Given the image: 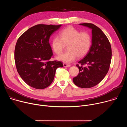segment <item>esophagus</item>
I'll use <instances>...</instances> for the list:
<instances>
[{
  "label": "esophagus",
  "instance_id": "1",
  "mask_svg": "<svg viewBox=\"0 0 127 127\" xmlns=\"http://www.w3.org/2000/svg\"><path fill=\"white\" fill-rule=\"evenodd\" d=\"M63 66L64 67H70L71 65L66 63H63Z\"/></svg>",
  "mask_w": 127,
  "mask_h": 127
}]
</instances>
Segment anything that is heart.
Segmentation results:
<instances>
[{
    "label": "heart",
    "instance_id": "b5f03b06",
    "mask_svg": "<svg viewBox=\"0 0 127 127\" xmlns=\"http://www.w3.org/2000/svg\"><path fill=\"white\" fill-rule=\"evenodd\" d=\"M92 36L87 32H80L72 26H69L61 30L59 37H54L51 42L53 50L57 55L61 54L68 45V51L58 57L61 61L71 63L77 57L80 58L89 51L92 45Z\"/></svg>",
    "mask_w": 127,
    "mask_h": 127
}]
</instances>
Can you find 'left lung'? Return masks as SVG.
Segmentation results:
<instances>
[{"label":"left lung","instance_id":"left-lung-1","mask_svg":"<svg viewBox=\"0 0 127 127\" xmlns=\"http://www.w3.org/2000/svg\"><path fill=\"white\" fill-rule=\"evenodd\" d=\"M79 25L92 29V44L76 64L79 73L73 81L79 87L87 88L98 84L107 74L111 62L112 48L109 40L98 27L89 23Z\"/></svg>","mask_w":127,"mask_h":127}]
</instances>
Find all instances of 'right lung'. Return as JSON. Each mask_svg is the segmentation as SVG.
<instances>
[{"label":"right lung","instance_id":"1","mask_svg":"<svg viewBox=\"0 0 127 127\" xmlns=\"http://www.w3.org/2000/svg\"><path fill=\"white\" fill-rule=\"evenodd\" d=\"M61 26L37 25L18 39L14 61L18 73L28 85L39 89L48 87L54 80L56 69L63 66L61 61H50L53 52L49 42L51 34Z\"/></svg>","mask_w":127,"mask_h":127}]
</instances>
